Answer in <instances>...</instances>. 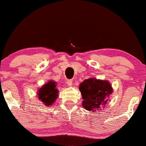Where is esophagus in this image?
<instances>
[{"label": "esophagus", "instance_id": "obj_1", "mask_svg": "<svg viewBox=\"0 0 146 146\" xmlns=\"http://www.w3.org/2000/svg\"><path fill=\"white\" fill-rule=\"evenodd\" d=\"M67 84L69 87H71L72 85V80L70 79V80H67Z\"/></svg>", "mask_w": 146, "mask_h": 146}]
</instances>
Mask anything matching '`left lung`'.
Listing matches in <instances>:
<instances>
[{
    "label": "left lung",
    "mask_w": 146,
    "mask_h": 146,
    "mask_svg": "<svg viewBox=\"0 0 146 146\" xmlns=\"http://www.w3.org/2000/svg\"><path fill=\"white\" fill-rule=\"evenodd\" d=\"M83 99L82 106L89 111H98L107 105L109 97L113 93V87L107 80L90 78L79 85Z\"/></svg>",
    "instance_id": "1"
}]
</instances>
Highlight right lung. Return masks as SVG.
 Masks as SVG:
<instances>
[{"mask_svg":"<svg viewBox=\"0 0 146 146\" xmlns=\"http://www.w3.org/2000/svg\"><path fill=\"white\" fill-rule=\"evenodd\" d=\"M56 87V82L50 80L37 91L38 99L46 107H50V106H52L53 104L55 103V101L59 96V91Z\"/></svg>","mask_w":146,"mask_h":146,"instance_id":"add662e5","label":"right lung"}]
</instances>
